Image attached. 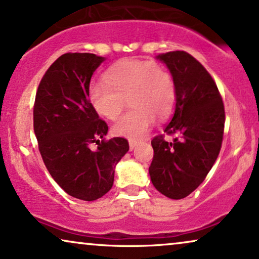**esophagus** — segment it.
Segmentation results:
<instances>
[{"mask_svg":"<svg viewBox=\"0 0 259 259\" xmlns=\"http://www.w3.org/2000/svg\"><path fill=\"white\" fill-rule=\"evenodd\" d=\"M137 143H139V141H136V140H129V147H130V149H134V148H135L136 146H137Z\"/></svg>","mask_w":259,"mask_h":259,"instance_id":"1","label":"esophagus"}]
</instances>
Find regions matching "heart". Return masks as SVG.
<instances>
[{
	"instance_id": "1",
	"label": "heart",
	"mask_w": 259,
	"mask_h": 259,
	"mask_svg": "<svg viewBox=\"0 0 259 259\" xmlns=\"http://www.w3.org/2000/svg\"><path fill=\"white\" fill-rule=\"evenodd\" d=\"M90 105L98 115L115 120L127 102L133 106L113 125L117 135L140 139L153 125L155 117L165 119L177 104L174 79L153 61L125 58L113 63L103 74V82L92 85Z\"/></svg>"
}]
</instances>
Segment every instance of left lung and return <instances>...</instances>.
Returning a JSON list of instances; mask_svg holds the SVG:
<instances>
[{"label":"left lung","instance_id":"left-lung-1","mask_svg":"<svg viewBox=\"0 0 259 259\" xmlns=\"http://www.w3.org/2000/svg\"><path fill=\"white\" fill-rule=\"evenodd\" d=\"M173 75L177 105L164 134L151 140L149 167L155 188L169 199H184L199 187L218 157L225 125V108L214 79L185 51L158 55ZM164 135H176L173 143Z\"/></svg>","mask_w":259,"mask_h":259}]
</instances>
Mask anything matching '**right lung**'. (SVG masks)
I'll return each instance as SVG.
<instances>
[{"mask_svg":"<svg viewBox=\"0 0 259 259\" xmlns=\"http://www.w3.org/2000/svg\"><path fill=\"white\" fill-rule=\"evenodd\" d=\"M104 58L65 53L41 79L33 109L39 151L54 181L73 198L94 201L113 185L115 167L129 150L123 137L105 140L108 124L90 105L94 72ZM96 143L98 149L92 151Z\"/></svg>","mask_w":259,"mask_h":259,"instance_id":"1","label":"right lung"}]
</instances>
